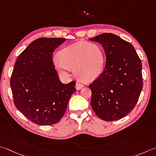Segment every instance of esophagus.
Returning a JSON list of instances; mask_svg holds the SVG:
<instances>
[{
  "instance_id": "obj_1",
  "label": "esophagus",
  "mask_w": 156,
  "mask_h": 156,
  "mask_svg": "<svg viewBox=\"0 0 156 156\" xmlns=\"http://www.w3.org/2000/svg\"><path fill=\"white\" fill-rule=\"evenodd\" d=\"M83 84H82L80 83H79V82H76V88L77 90H80L81 88H83Z\"/></svg>"
}]
</instances>
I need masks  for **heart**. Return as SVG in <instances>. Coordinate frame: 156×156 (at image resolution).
<instances>
[{
    "instance_id": "heart-1",
    "label": "heart",
    "mask_w": 156,
    "mask_h": 156,
    "mask_svg": "<svg viewBox=\"0 0 156 156\" xmlns=\"http://www.w3.org/2000/svg\"><path fill=\"white\" fill-rule=\"evenodd\" d=\"M59 57L53 59V64L60 74L68 77L74 68L81 80L90 82L101 74L105 65V55L100 45L79 41L62 48Z\"/></svg>"
}]
</instances>
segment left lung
I'll return each instance as SVG.
<instances>
[{"label": "left lung", "instance_id": "left-lung-1", "mask_svg": "<svg viewBox=\"0 0 156 156\" xmlns=\"http://www.w3.org/2000/svg\"><path fill=\"white\" fill-rule=\"evenodd\" d=\"M102 45L106 55L105 69L89 87L90 103L97 116L117 120L133 110L143 88L142 63L133 46L114 34L89 38Z\"/></svg>", "mask_w": 156, "mask_h": 156}]
</instances>
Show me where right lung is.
I'll return each instance as SVG.
<instances>
[{
  "label": "right lung",
  "mask_w": 156,
  "mask_h": 156,
  "mask_svg": "<svg viewBox=\"0 0 156 156\" xmlns=\"http://www.w3.org/2000/svg\"><path fill=\"white\" fill-rule=\"evenodd\" d=\"M62 38H41L30 43L15 62L10 80L14 104L21 114L38 125L57 123L63 116L76 82L60 81L53 62Z\"/></svg>",
  "instance_id": "right-lung-1"
}]
</instances>
